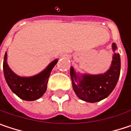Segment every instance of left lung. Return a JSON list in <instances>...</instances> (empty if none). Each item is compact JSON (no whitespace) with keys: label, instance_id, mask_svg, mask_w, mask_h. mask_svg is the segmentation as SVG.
I'll use <instances>...</instances> for the list:
<instances>
[{"label":"left lung","instance_id":"8db88e82","mask_svg":"<svg viewBox=\"0 0 131 131\" xmlns=\"http://www.w3.org/2000/svg\"><path fill=\"white\" fill-rule=\"evenodd\" d=\"M112 49H117L115 43ZM121 71V58L118 53H114L110 68L102 74L78 75L73 67H70V77L73 91L80 99L88 102H97L108 97L118 83Z\"/></svg>","mask_w":131,"mask_h":131}]
</instances>
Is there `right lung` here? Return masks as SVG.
<instances>
[{"label":"right lung","instance_id":"right-lung-1","mask_svg":"<svg viewBox=\"0 0 131 131\" xmlns=\"http://www.w3.org/2000/svg\"><path fill=\"white\" fill-rule=\"evenodd\" d=\"M7 54L4 58V73L6 82L13 93L26 101H34L41 97L47 90L49 76L58 59L53 61L43 71L29 77H23L14 73L7 63Z\"/></svg>","mask_w":131,"mask_h":131}]
</instances>
